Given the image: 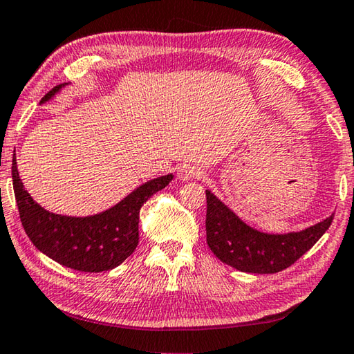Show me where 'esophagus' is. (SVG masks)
<instances>
[{
	"mask_svg": "<svg viewBox=\"0 0 354 354\" xmlns=\"http://www.w3.org/2000/svg\"><path fill=\"white\" fill-rule=\"evenodd\" d=\"M201 169L196 164H184L181 169L178 170V178L181 181H194V179H198L201 176Z\"/></svg>",
	"mask_w": 354,
	"mask_h": 354,
	"instance_id": "1",
	"label": "esophagus"
}]
</instances>
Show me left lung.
I'll use <instances>...</instances> for the list:
<instances>
[{
  "mask_svg": "<svg viewBox=\"0 0 354 354\" xmlns=\"http://www.w3.org/2000/svg\"><path fill=\"white\" fill-rule=\"evenodd\" d=\"M206 241L221 262L247 273H278L297 262L331 226L334 214L298 232L267 234L248 226L206 190Z\"/></svg>",
  "mask_w": 354,
  "mask_h": 354,
  "instance_id": "left-lung-1",
  "label": "left lung"
}]
</instances>
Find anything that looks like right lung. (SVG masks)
<instances>
[{"label": "right lung", "mask_w": 354, "mask_h": 354, "mask_svg": "<svg viewBox=\"0 0 354 354\" xmlns=\"http://www.w3.org/2000/svg\"><path fill=\"white\" fill-rule=\"evenodd\" d=\"M65 84L48 92L40 103L51 100ZM173 175L151 179L104 212L88 217L53 214L37 205L23 187L12 159V183L21 225L35 248L64 267L98 273L120 266L139 243V214L149 196L162 190Z\"/></svg>", "instance_id": "obj_1"}]
</instances>
